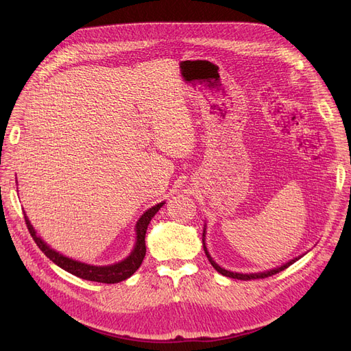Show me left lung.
<instances>
[{
  "mask_svg": "<svg viewBox=\"0 0 351 351\" xmlns=\"http://www.w3.org/2000/svg\"><path fill=\"white\" fill-rule=\"evenodd\" d=\"M204 236H205V231H204ZM204 249H205V253H206V256H208V259H209L210 265H212V267H214L219 274L224 275V277H230V278H234V280H243V281H249V280H261V278H268V277H272V275H275V274H278V272L284 271L285 268H289L291 263H294L297 259H299V258H295V259H293V261H290V262H287L285 265H282V267H280V268H275V269H271V271H267V272H258V274H237V272H230V271H227V269H224V268H221L218 263H215L214 261H212V258L209 256V253H208V250H206V247H205V246H204Z\"/></svg>",
  "mask_w": 351,
  "mask_h": 351,
  "instance_id": "left-lung-1",
  "label": "left lung"
}]
</instances>
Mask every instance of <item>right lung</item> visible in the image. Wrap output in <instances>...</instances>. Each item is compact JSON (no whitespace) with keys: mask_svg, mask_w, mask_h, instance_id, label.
Here are the masks:
<instances>
[{"mask_svg":"<svg viewBox=\"0 0 351 351\" xmlns=\"http://www.w3.org/2000/svg\"><path fill=\"white\" fill-rule=\"evenodd\" d=\"M162 205L164 204H158V205L149 208L141 217V219L137 221V224H136L137 241H136L134 250L132 252L129 258L124 259L123 262L115 263V265H110V267H92V265H86V263H82V262H77V261H73L70 258L62 256V254H60L58 252L49 249L47 246V243L42 241L40 237L36 236V232H35L34 227L30 226V222H29L26 215H25V221H26V226H27L30 236L38 244V247L47 254V258H49L56 265H58L60 268H62V269L73 274V275H76V277H79V278L88 280V281H97V282H104V284H115V282H120L123 280H127L129 277H132V275L141 268V265H142L143 258L146 254L145 234H146L147 226H149L151 219L154 218L156 212L161 209Z\"/></svg>","mask_w":351,"mask_h":351,"instance_id":"right-lung-1","label":"right lung"}]
</instances>
